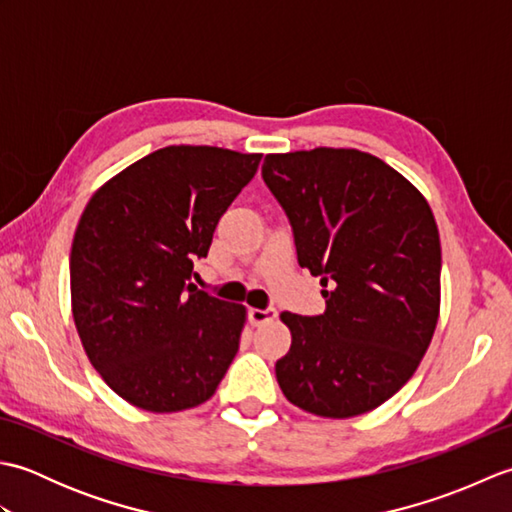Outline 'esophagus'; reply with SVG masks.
Wrapping results in <instances>:
<instances>
[{"mask_svg": "<svg viewBox=\"0 0 512 512\" xmlns=\"http://www.w3.org/2000/svg\"><path fill=\"white\" fill-rule=\"evenodd\" d=\"M248 319H250V323H253V325H266V323L277 319V310H275L273 306H268V308H264V310L250 308V310H248Z\"/></svg>", "mask_w": 512, "mask_h": 512, "instance_id": "esophagus-1", "label": "esophagus"}]
</instances>
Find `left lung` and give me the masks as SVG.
I'll use <instances>...</instances> for the list:
<instances>
[{
  "label": "left lung",
  "mask_w": 512,
  "mask_h": 512,
  "mask_svg": "<svg viewBox=\"0 0 512 512\" xmlns=\"http://www.w3.org/2000/svg\"><path fill=\"white\" fill-rule=\"evenodd\" d=\"M262 178L299 266L330 288L317 317L281 312L292 345L275 365L279 387L317 416H361L407 383L436 330V220L411 182L358 149L270 154Z\"/></svg>",
  "instance_id": "obj_1"
}]
</instances>
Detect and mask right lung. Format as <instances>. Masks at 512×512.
<instances>
[{
	"label": "right lung",
	"instance_id": "add662e5",
	"mask_svg": "<svg viewBox=\"0 0 512 512\" xmlns=\"http://www.w3.org/2000/svg\"><path fill=\"white\" fill-rule=\"evenodd\" d=\"M262 154L171 145L92 195L70 253L72 314L90 363L154 411L209 400L239 350L244 306L191 284L215 226Z\"/></svg>",
	"mask_w": 512,
	"mask_h": 512
}]
</instances>
